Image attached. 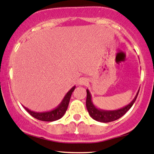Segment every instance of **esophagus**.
<instances>
[{
  "mask_svg": "<svg viewBox=\"0 0 154 154\" xmlns=\"http://www.w3.org/2000/svg\"><path fill=\"white\" fill-rule=\"evenodd\" d=\"M87 82H88V79L85 78H80L79 80L78 84L79 85H86Z\"/></svg>",
  "mask_w": 154,
  "mask_h": 154,
  "instance_id": "obj_1",
  "label": "esophagus"
}]
</instances>
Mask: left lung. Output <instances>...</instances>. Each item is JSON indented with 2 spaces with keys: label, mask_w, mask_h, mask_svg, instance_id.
I'll return each mask as SVG.
<instances>
[{
  "label": "left lung",
  "mask_w": 154,
  "mask_h": 154,
  "mask_svg": "<svg viewBox=\"0 0 154 154\" xmlns=\"http://www.w3.org/2000/svg\"><path fill=\"white\" fill-rule=\"evenodd\" d=\"M140 89H138L136 96L133 98L132 101L129 103L128 105H125L121 108L118 109V110H102L97 107L93 103L92 100V95L90 93V90L87 89V99H86V107L88 109V111L91 116L92 118L94 120H97L98 122L101 123H109V122L114 121L119 119L122 116H124L126 112L130 110V108L133 106V103L136 101L137 96L138 95Z\"/></svg>",
  "instance_id": "8db88e82"
}]
</instances>
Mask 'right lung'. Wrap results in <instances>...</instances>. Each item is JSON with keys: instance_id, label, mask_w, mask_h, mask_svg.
I'll return each mask as SVG.
<instances>
[{"instance_id": "right-lung-1", "label": "right lung", "mask_w": 154, "mask_h": 154, "mask_svg": "<svg viewBox=\"0 0 154 154\" xmlns=\"http://www.w3.org/2000/svg\"><path fill=\"white\" fill-rule=\"evenodd\" d=\"M75 88L76 86L72 87L69 91L67 92V93L64 95V98L62 99V102L59 103L58 106L51 110L45 111V112H35V111L29 110V108L24 107L23 105V107L31 116L36 118V119L42 120V121H55V120L60 119L65 114L66 111L67 110L68 105H69L70 97H71L72 92L75 90Z\"/></svg>"}]
</instances>
